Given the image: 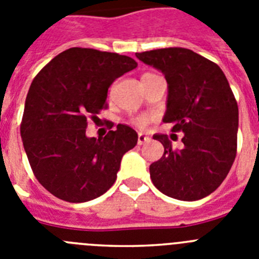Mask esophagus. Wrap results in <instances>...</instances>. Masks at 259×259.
Instances as JSON below:
<instances>
[{"instance_id":"obj_1","label":"esophagus","mask_w":259,"mask_h":259,"mask_svg":"<svg viewBox=\"0 0 259 259\" xmlns=\"http://www.w3.org/2000/svg\"><path fill=\"white\" fill-rule=\"evenodd\" d=\"M150 137L146 136V135L144 134H139V136H137V143H139V145H141V144L146 143V141H149Z\"/></svg>"}]
</instances>
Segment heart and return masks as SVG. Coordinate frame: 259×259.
Listing matches in <instances>:
<instances>
[{"label":"heart","instance_id":"heart-1","mask_svg":"<svg viewBox=\"0 0 259 259\" xmlns=\"http://www.w3.org/2000/svg\"><path fill=\"white\" fill-rule=\"evenodd\" d=\"M146 75H153V74H144L143 76H146ZM150 120H152V118H150L149 115L143 114V115H139V116H136V118L132 119V123H134L135 125H137L139 128H144L149 124Z\"/></svg>","mask_w":259,"mask_h":259}]
</instances>
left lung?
Here are the masks:
<instances>
[{
  "instance_id": "left-lung-1",
  "label": "left lung",
  "mask_w": 259,
  "mask_h": 259,
  "mask_svg": "<svg viewBox=\"0 0 259 259\" xmlns=\"http://www.w3.org/2000/svg\"><path fill=\"white\" fill-rule=\"evenodd\" d=\"M161 70L168 84L164 123L183 132L182 149L167 135H154L164 153L150 164V179L168 197L196 201L218 188L237 152L239 107L228 80L217 63L185 48L136 53Z\"/></svg>"
}]
</instances>
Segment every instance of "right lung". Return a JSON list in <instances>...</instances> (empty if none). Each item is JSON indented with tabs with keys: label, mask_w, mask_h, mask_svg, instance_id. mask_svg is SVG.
I'll use <instances>...</instances> for the list:
<instances>
[{
	"label": "right lung",
	"mask_w": 259,
	"mask_h": 259,
	"mask_svg": "<svg viewBox=\"0 0 259 259\" xmlns=\"http://www.w3.org/2000/svg\"><path fill=\"white\" fill-rule=\"evenodd\" d=\"M136 67L135 59L118 53L70 48L35 76L20 136L33 175L53 196L85 202L115 183L123 154L137 144L136 131L118 124L101 139L85 131L88 119L95 122L107 107L114 80Z\"/></svg>",
	"instance_id": "obj_1"
}]
</instances>
